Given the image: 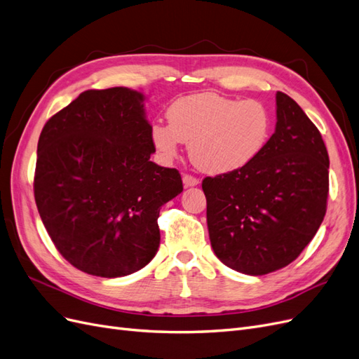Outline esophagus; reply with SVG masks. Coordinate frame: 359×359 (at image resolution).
I'll list each match as a JSON object with an SVG mask.
<instances>
[{"instance_id":"34e87169","label":"esophagus","mask_w":359,"mask_h":359,"mask_svg":"<svg viewBox=\"0 0 359 359\" xmlns=\"http://www.w3.org/2000/svg\"><path fill=\"white\" fill-rule=\"evenodd\" d=\"M182 180H183V184H184V187H196V184L200 183V180H198V179L194 177V176H191V175H183Z\"/></svg>"}]
</instances>
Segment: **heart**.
Here are the masks:
<instances>
[{
	"mask_svg": "<svg viewBox=\"0 0 359 359\" xmlns=\"http://www.w3.org/2000/svg\"><path fill=\"white\" fill-rule=\"evenodd\" d=\"M168 123L152 126V142L167 159L182 142L189 143L192 163L213 175L236 171L255 159L271 130L269 110L259 101H238L212 92L177 98L167 111Z\"/></svg>",
	"mask_w": 359,
	"mask_h": 359,
	"instance_id": "b5f03b06",
	"label": "heart"
}]
</instances>
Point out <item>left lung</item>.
<instances>
[{
  "mask_svg": "<svg viewBox=\"0 0 359 359\" xmlns=\"http://www.w3.org/2000/svg\"><path fill=\"white\" fill-rule=\"evenodd\" d=\"M276 131L245 167L203 180L213 252L226 267L262 276L286 267L327 212L330 158L298 104L276 94Z\"/></svg>",
  "mask_w": 359,
  "mask_h": 359,
  "instance_id": "obj_1",
  "label": "left lung"
}]
</instances>
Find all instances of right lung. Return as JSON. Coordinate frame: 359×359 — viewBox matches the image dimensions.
I'll return each instance as SVG.
<instances>
[{
    "instance_id": "1",
    "label": "right lung",
    "mask_w": 359,
    "mask_h": 359,
    "mask_svg": "<svg viewBox=\"0 0 359 359\" xmlns=\"http://www.w3.org/2000/svg\"><path fill=\"white\" fill-rule=\"evenodd\" d=\"M144 97L128 88L85 90L46 122L34 196L57 252L80 271L122 277L159 248L161 205L183 191L176 168L150 161Z\"/></svg>"
}]
</instances>
